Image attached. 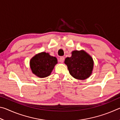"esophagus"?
<instances>
[{
	"label": "esophagus",
	"instance_id": "obj_1",
	"mask_svg": "<svg viewBox=\"0 0 120 120\" xmlns=\"http://www.w3.org/2000/svg\"><path fill=\"white\" fill-rule=\"evenodd\" d=\"M64 56H61V57L59 58V61L61 63H63L64 61Z\"/></svg>",
	"mask_w": 120,
	"mask_h": 120
}]
</instances>
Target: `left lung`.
<instances>
[{
	"instance_id": "left-lung-1",
	"label": "left lung",
	"mask_w": 120,
	"mask_h": 120,
	"mask_svg": "<svg viewBox=\"0 0 120 120\" xmlns=\"http://www.w3.org/2000/svg\"><path fill=\"white\" fill-rule=\"evenodd\" d=\"M70 74L74 78L85 80L92 75L94 68V61L92 56L85 51L74 50L71 56L65 59Z\"/></svg>"
}]
</instances>
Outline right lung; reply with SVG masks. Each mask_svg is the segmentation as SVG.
Segmentation results:
<instances>
[{
    "label": "right lung",
    "instance_id": "add662e5",
    "mask_svg": "<svg viewBox=\"0 0 120 120\" xmlns=\"http://www.w3.org/2000/svg\"><path fill=\"white\" fill-rule=\"evenodd\" d=\"M57 64L56 57L51 56L49 53L45 52L35 54L30 61L32 73L40 78H45L50 76Z\"/></svg>",
    "mask_w": 120,
    "mask_h": 120
}]
</instances>
